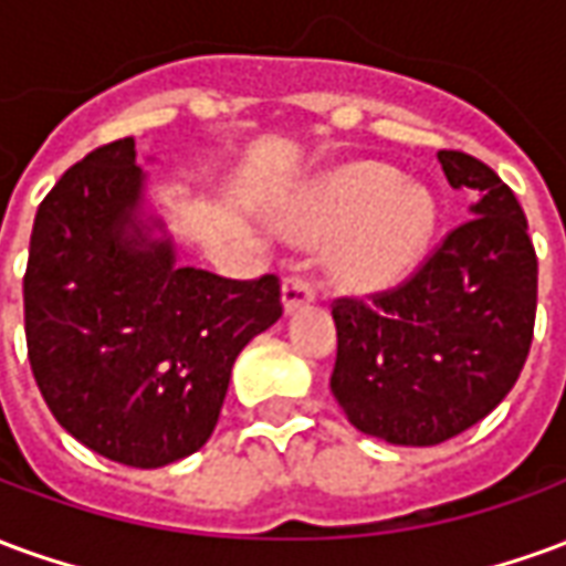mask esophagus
Instances as JSON below:
<instances>
[{"label": "esophagus", "mask_w": 566, "mask_h": 566, "mask_svg": "<svg viewBox=\"0 0 566 566\" xmlns=\"http://www.w3.org/2000/svg\"><path fill=\"white\" fill-rule=\"evenodd\" d=\"M282 300L284 312H294V308L306 306L315 300V284L308 282L306 275H287L282 284Z\"/></svg>", "instance_id": "34e87169"}]
</instances>
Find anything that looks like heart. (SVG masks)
Segmentation results:
<instances>
[{
    "instance_id": "b5f03b06",
    "label": "heart",
    "mask_w": 566,
    "mask_h": 566,
    "mask_svg": "<svg viewBox=\"0 0 566 566\" xmlns=\"http://www.w3.org/2000/svg\"><path fill=\"white\" fill-rule=\"evenodd\" d=\"M437 209L427 190L403 185L381 163H355L333 172L306 199L294 230L306 239L339 242L331 251L333 282L369 294L406 279L424 254Z\"/></svg>"
}]
</instances>
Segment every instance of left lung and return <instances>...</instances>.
<instances>
[{
    "label": "left lung",
    "instance_id": "obj_1",
    "mask_svg": "<svg viewBox=\"0 0 566 566\" xmlns=\"http://www.w3.org/2000/svg\"><path fill=\"white\" fill-rule=\"evenodd\" d=\"M451 187H473L470 221L403 282L336 296L331 391L348 421L394 446H437L518 381L536 318V251L518 199L463 150H439Z\"/></svg>",
    "mask_w": 566,
    "mask_h": 566
}]
</instances>
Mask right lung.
Here are the masks:
<instances>
[{"label": "right lung", "mask_w": 566, "mask_h": 566, "mask_svg": "<svg viewBox=\"0 0 566 566\" xmlns=\"http://www.w3.org/2000/svg\"><path fill=\"white\" fill-rule=\"evenodd\" d=\"M139 197L133 139L69 166L35 211L23 324L56 421L108 461L150 470L209 442L235 357L282 318V282L175 266L169 242L133 223Z\"/></svg>", "instance_id": "1"}]
</instances>
